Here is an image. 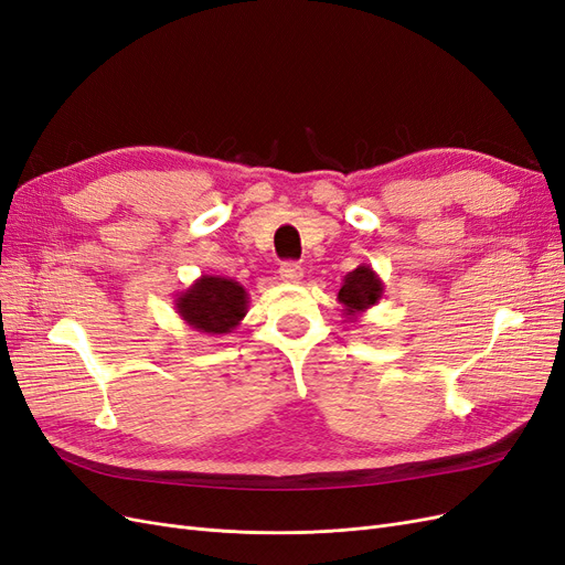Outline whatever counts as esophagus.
Segmentation results:
<instances>
[{"label":"esophagus","instance_id":"34e87169","mask_svg":"<svg viewBox=\"0 0 565 565\" xmlns=\"http://www.w3.org/2000/svg\"><path fill=\"white\" fill-rule=\"evenodd\" d=\"M303 278V268L297 262L280 264V280L282 282H299Z\"/></svg>","mask_w":565,"mask_h":565}]
</instances>
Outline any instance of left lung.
I'll return each mask as SVG.
<instances>
[{
	"label": "left lung",
	"mask_w": 565,
	"mask_h": 565,
	"mask_svg": "<svg viewBox=\"0 0 565 565\" xmlns=\"http://www.w3.org/2000/svg\"><path fill=\"white\" fill-rule=\"evenodd\" d=\"M384 295V282L377 276L370 264H361L347 273L344 282H341V289L337 295V301L341 303V311H344L347 322H355L367 309H372L374 303H380Z\"/></svg>",
	"instance_id": "obj_1"
}]
</instances>
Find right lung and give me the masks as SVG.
I'll list each match as a JSON object with an SVG mask.
<instances>
[{
  "label": "right lung",
  "instance_id": "add662e5",
  "mask_svg": "<svg viewBox=\"0 0 565 565\" xmlns=\"http://www.w3.org/2000/svg\"><path fill=\"white\" fill-rule=\"evenodd\" d=\"M249 297L241 282L224 276H200L174 299L179 318L200 334H228L247 316Z\"/></svg>",
  "mask_w": 565,
  "mask_h": 565
}]
</instances>
